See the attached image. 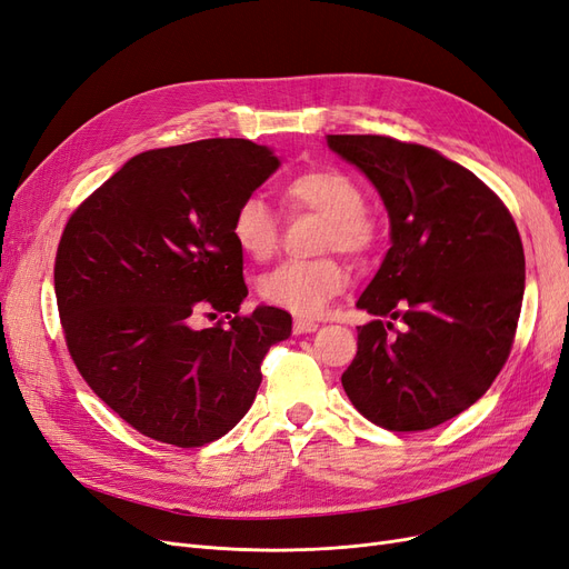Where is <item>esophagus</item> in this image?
I'll list each match as a JSON object with an SVG mask.
<instances>
[{"instance_id":"1","label":"esophagus","mask_w":569,"mask_h":569,"mask_svg":"<svg viewBox=\"0 0 569 569\" xmlns=\"http://www.w3.org/2000/svg\"><path fill=\"white\" fill-rule=\"evenodd\" d=\"M292 330H296V335H307V332L319 330V323L311 321V319H296V323H292Z\"/></svg>"}]
</instances>
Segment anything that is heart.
Instances as JSON below:
<instances>
[{
	"label": "heart",
	"mask_w": 569,
	"mask_h": 569,
	"mask_svg": "<svg viewBox=\"0 0 569 569\" xmlns=\"http://www.w3.org/2000/svg\"><path fill=\"white\" fill-rule=\"evenodd\" d=\"M290 208L313 210L326 218V250H345L361 256L375 243V222L366 213L363 189L338 168H313L283 187ZM229 237L250 260H267L279 243V224L273 210L260 197L243 199L229 220ZM349 269L335 258L288 260L260 279V296L300 317H317L328 302L349 286Z\"/></svg>",
	"instance_id": "obj_1"
}]
</instances>
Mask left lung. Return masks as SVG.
<instances>
[{"mask_svg":"<svg viewBox=\"0 0 569 569\" xmlns=\"http://www.w3.org/2000/svg\"><path fill=\"white\" fill-rule=\"evenodd\" d=\"M326 142L375 184L391 227L356 302L377 319L359 326L342 387L377 427L433 429L471 408L509 359L525 292L518 227L486 182L431 147L387 136Z\"/></svg>","mask_w":569,"mask_h":569,"instance_id":"8db88e82","label":"left lung"}]
</instances>
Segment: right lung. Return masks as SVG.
<instances>
[{"instance_id":"add662e5","label":"right lung","mask_w":569,"mask_h":569,"mask_svg":"<svg viewBox=\"0 0 569 569\" xmlns=\"http://www.w3.org/2000/svg\"><path fill=\"white\" fill-rule=\"evenodd\" d=\"M279 166L241 138L150 150L68 220L53 269L66 342L93 393L136 431L201 448L256 401L264 353L292 321L277 307L231 317L248 288L229 220ZM201 310H224L230 323L197 329Z\"/></svg>"}]
</instances>
